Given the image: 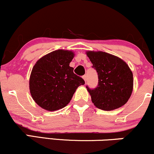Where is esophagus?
<instances>
[{"label": "esophagus", "instance_id": "obj_1", "mask_svg": "<svg viewBox=\"0 0 154 154\" xmlns=\"http://www.w3.org/2000/svg\"><path fill=\"white\" fill-rule=\"evenodd\" d=\"M82 78H83V79H84L85 81H87V76L86 75H84V76H82Z\"/></svg>", "mask_w": 154, "mask_h": 154}]
</instances>
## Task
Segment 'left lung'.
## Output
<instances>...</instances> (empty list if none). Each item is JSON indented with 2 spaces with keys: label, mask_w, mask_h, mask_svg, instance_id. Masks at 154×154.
<instances>
[{
  "label": "left lung",
  "mask_w": 154,
  "mask_h": 154,
  "mask_svg": "<svg viewBox=\"0 0 154 154\" xmlns=\"http://www.w3.org/2000/svg\"><path fill=\"white\" fill-rule=\"evenodd\" d=\"M98 76L95 89L88 87L93 104L104 111L122 106L130 98L133 89V75L125 61L103 51L86 52Z\"/></svg>",
  "instance_id": "1"
}]
</instances>
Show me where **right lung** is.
Here are the masks:
<instances>
[{
	"mask_svg": "<svg viewBox=\"0 0 154 154\" xmlns=\"http://www.w3.org/2000/svg\"><path fill=\"white\" fill-rule=\"evenodd\" d=\"M74 56L71 51L56 50L40 58L33 66L29 91L39 106L51 111L62 109L69 103L77 88L85 84L69 66Z\"/></svg>",
	"mask_w": 154,
	"mask_h": 154,
	"instance_id": "add662e5",
	"label": "right lung"
}]
</instances>
